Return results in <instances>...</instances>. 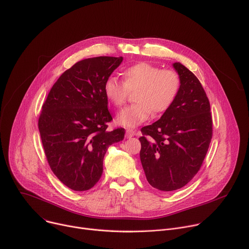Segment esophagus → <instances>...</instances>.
<instances>
[{"instance_id": "obj_1", "label": "esophagus", "mask_w": 249, "mask_h": 249, "mask_svg": "<svg viewBox=\"0 0 249 249\" xmlns=\"http://www.w3.org/2000/svg\"><path fill=\"white\" fill-rule=\"evenodd\" d=\"M136 135V132L134 131V130H132V129H127L126 130V138L127 139H129V138H132V137H134Z\"/></svg>"}]
</instances>
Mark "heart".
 Listing matches in <instances>:
<instances>
[{"label": "heart", "mask_w": 249, "mask_h": 249, "mask_svg": "<svg viewBox=\"0 0 249 249\" xmlns=\"http://www.w3.org/2000/svg\"><path fill=\"white\" fill-rule=\"evenodd\" d=\"M123 84L115 78L104 83V94L115 107L126 102L128 91L133 92L134 104L127 106L117 115V124L136 127L155 115L165 112L175 100L180 89L178 74L172 70H160L150 63L142 62L122 71Z\"/></svg>", "instance_id": "obj_1"}]
</instances>
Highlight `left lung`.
<instances>
[{
    "label": "left lung",
    "instance_id": "1",
    "mask_svg": "<svg viewBox=\"0 0 249 249\" xmlns=\"http://www.w3.org/2000/svg\"><path fill=\"white\" fill-rule=\"evenodd\" d=\"M172 66L180 79L178 94L158 121L141 129L139 138L147 180L160 191L182 188L193 178L213 134L210 102L201 83L181 63Z\"/></svg>",
    "mask_w": 249,
    "mask_h": 249
}]
</instances>
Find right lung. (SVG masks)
I'll return each mask as SVG.
<instances>
[{
    "instance_id": "obj_1",
    "label": "right lung",
    "mask_w": 249,
    "mask_h": 249,
    "mask_svg": "<svg viewBox=\"0 0 249 249\" xmlns=\"http://www.w3.org/2000/svg\"><path fill=\"white\" fill-rule=\"evenodd\" d=\"M123 57L101 56L65 71L43 103L38 129L46 159L57 178L75 191L93 187L103 171L107 148L125 130L107 131L112 120L103 90Z\"/></svg>"
}]
</instances>
